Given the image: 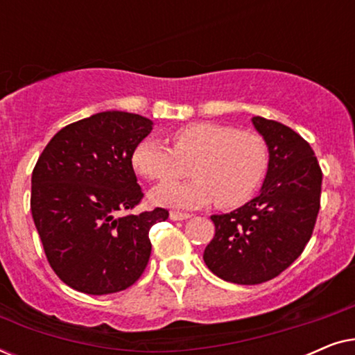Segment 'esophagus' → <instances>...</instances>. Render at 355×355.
Returning a JSON list of instances; mask_svg holds the SVG:
<instances>
[{
	"mask_svg": "<svg viewBox=\"0 0 355 355\" xmlns=\"http://www.w3.org/2000/svg\"><path fill=\"white\" fill-rule=\"evenodd\" d=\"M169 218H171L173 221H182V220H187V218H191L189 213H181V211H171L169 213Z\"/></svg>",
	"mask_w": 355,
	"mask_h": 355,
	"instance_id": "esophagus-1",
	"label": "esophagus"
}]
</instances>
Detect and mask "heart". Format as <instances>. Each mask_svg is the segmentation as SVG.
Instances as JSON below:
<instances>
[{"mask_svg": "<svg viewBox=\"0 0 355 355\" xmlns=\"http://www.w3.org/2000/svg\"><path fill=\"white\" fill-rule=\"evenodd\" d=\"M169 150L155 139H144L130 155L140 176L169 182L187 174L184 184H163L150 193L153 203L174 208H197L216 200L221 208L245 203L263 181L268 148L259 134L216 123H191L169 134Z\"/></svg>", "mask_w": 355, "mask_h": 355, "instance_id": "heart-1", "label": "heart"}]
</instances>
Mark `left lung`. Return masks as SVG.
Returning <instances> with one entry per match:
<instances>
[{
    "label": "left lung",
    "mask_w": 355,
    "mask_h": 355,
    "mask_svg": "<svg viewBox=\"0 0 355 355\" xmlns=\"http://www.w3.org/2000/svg\"><path fill=\"white\" fill-rule=\"evenodd\" d=\"M268 147L263 186L237 210L213 215L215 237L203 260L218 278L260 284L284 271L312 237L320 210L322 169L312 147L288 125L254 116Z\"/></svg>",
    "instance_id": "1"
}]
</instances>
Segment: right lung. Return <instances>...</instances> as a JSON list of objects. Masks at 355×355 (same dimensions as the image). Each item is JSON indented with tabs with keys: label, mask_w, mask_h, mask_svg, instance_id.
<instances>
[{
	"label": "right lung",
	"mask_w": 355,
	"mask_h": 355,
	"mask_svg": "<svg viewBox=\"0 0 355 355\" xmlns=\"http://www.w3.org/2000/svg\"><path fill=\"white\" fill-rule=\"evenodd\" d=\"M152 129L140 114L96 113L62 128L33 168L31 210L48 263L79 293L128 289L148 263V231L168 210L118 213L142 200L130 155Z\"/></svg>",
	"instance_id": "obj_1"
}]
</instances>
